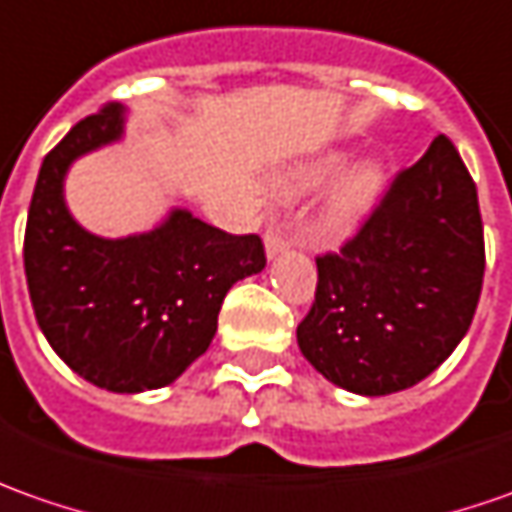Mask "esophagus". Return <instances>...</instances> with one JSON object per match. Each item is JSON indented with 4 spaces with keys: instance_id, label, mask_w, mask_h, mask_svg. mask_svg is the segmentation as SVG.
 <instances>
[{
    "instance_id": "esophagus-1",
    "label": "esophagus",
    "mask_w": 512,
    "mask_h": 512,
    "mask_svg": "<svg viewBox=\"0 0 512 512\" xmlns=\"http://www.w3.org/2000/svg\"><path fill=\"white\" fill-rule=\"evenodd\" d=\"M263 246H266V257L274 260V257H280L286 249H289V243L283 240V235H277V232H266V238H263Z\"/></svg>"
}]
</instances>
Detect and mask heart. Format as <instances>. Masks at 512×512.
Wrapping results in <instances>:
<instances>
[{"instance_id":"b5f03b06","label":"heart","mask_w":512,"mask_h":512,"mask_svg":"<svg viewBox=\"0 0 512 512\" xmlns=\"http://www.w3.org/2000/svg\"><path fill=\"white\" fill-rule=\"evenodd\" d=\"M388 175L374 158L351 164V150L334 147L309 155L274 175V195L297 203L323 189L320 201L306 223V235L314 246L337 249L371 221L385 195Z\"/></svg>"}]
</instances>
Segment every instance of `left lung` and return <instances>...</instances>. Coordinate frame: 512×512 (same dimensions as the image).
<instances>
[{
    "mask_svg": "<svg viewBox=\"0 0 512 512\" xmlns=\"http://www.w3.org/2000/svg\"><path fill=\"white\" fill-rule=\"evenodd\" d=\"M485 277L476 184L445 135L399 172L340 255L317 257L303 357L360 397L405 391L462 343Z\"/></svg>",
    "mask_w": 512,
    "mask_h": 512,
    "instance_id": "left-lung-1",
    "label": "left lung"
}]
</instances>
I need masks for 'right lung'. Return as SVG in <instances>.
Here are the masks:
<instances>
[{
	"label": "right lung",
	"mask_w": 512,
	"mask_h": 512,
	"mask_svg": "<svg viewBox=\"0 0 512 512\" xmlns=\"http://www.w3.org/2000/svg\"><path fill=\"white\" fill-rule=\"evenodd\" d=\"M127 107L79 121L39 169L25 229L36 323L81 379L113 394L164 388L209 348L226 291L263 272L257 235H226L172 206L150 232L101 238L64 198L70 167L124 141Z\"/></svg>",
	"instance_id": "add662e5"
}]
</instances>
